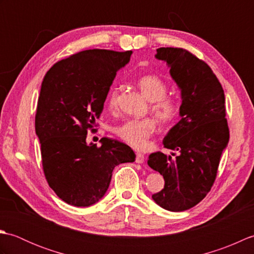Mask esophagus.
<instances>
[{"instance_id": "1", "label": "esophagus", "mask_w": 254, "mask_h": 254, "mask_svg": "<svg viewBox=\"0 0 254 254\" xmlns=\"http://www.w3.org/2000/svg\"><path fill=\"white\" fill-rule=\"evenodd\" d=\"M144 160H145L144 155L141 154V153H137V154H136V158H135L136 163H137V164H143Z\"/></svg>"}]
</instances>
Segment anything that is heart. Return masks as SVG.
Listing matches in <instances>:
<instances>
[{
  "instance_id": "obj_1",
  "label": "heart",
  "mask_w": 254,
  "mask_h": 254,
  "mask_svg": "<svg viewBox=\"0 0 254 254\" xmlns=\"http://www.w3.org/2000/svg\"><path fill=\"white\" fill-rule=\"evenodd\" d=\"M137 85L148 100L152 101L150 109L160 121H170L176 117L179 106L176 99L166 96L167 85L156 75H144L137 80ZM118 89H112L108 95L107 105L109 109L116 110L118 107ZM156 131V122L152 118L130 119L117 127L116 133L123 142L136 149L147 146L149 137Z\"/></svg>"
}]
</instances>
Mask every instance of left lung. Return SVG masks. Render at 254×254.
<instances>
[{
	"label": "left lung",
	"mask_w": 254,
	"mask_h": 254,
	"mask_svg": "<svg viewBox=\"0 0 254 254\" xmlns=\"http://www.w3.org/2000/svg\"><path fill=\"white\" fill-rule=\"evenodd\" d=\"M166 62L181 91L180 121L164 138V146L178 150L175 159L150 154L147 164L164 177L165 187L153 194L160 207L182 212L195 206L210 191L224 149L229 142L225 94L206 63L181 48H159L155 55Z\"/></svg>",
	"instance_id": "left-lung-1"
}]
</instances>
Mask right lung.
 Masks as SVG:
<instances>
[{
	"mask_svg": "<svg viewBox=\"0 0 254 254\" xmlns=\"http://www.w3.org/2000/svg\"><path fill=\"white\" fill-rule=\"evenodd\" d=\"M132 51L85 50L56 63L42 80L35 120L42 167L50 188L77 207L97 203L109 188L115 167L135 160L132 148L102 137L87 143L119 69Z\"/></svg>",
	"mask_w": 254,
	"mask_h": 254,
	"instance_id": "obj_1",
	"label": "right lung"
}]
</instances>
